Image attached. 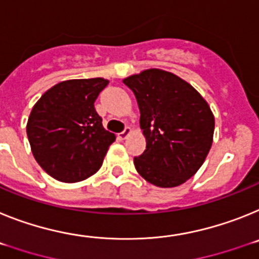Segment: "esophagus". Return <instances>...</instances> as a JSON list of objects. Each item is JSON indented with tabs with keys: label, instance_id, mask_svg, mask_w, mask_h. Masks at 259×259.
<instances>
[{
	"label": "esophagus",
	"instance_id": "1",
	"mask_svg": "<svg viewBox=\"0 0 259 259\" xmlns=\"http://www.w3.org/2000/svg\"><path fill=\"white\" fill-rule=\"evenodd\" d=\"M130 132H132V130H130V127L126 126V127H125V129L122 130V132L118 133V138H120V139H125L127 136H129Z\"/></svg>",
	"mask_w": 259,
	"mask_h": 259
}]
</instances>
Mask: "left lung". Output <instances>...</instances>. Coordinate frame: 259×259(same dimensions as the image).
Segmentation results:
<instances>
[{
    "label": "left lung",
    "instance_id": "1",
    "mask_svg": "<svg viewBox=\"0 0 259 259\" xmlns=\"http://www.w3.org/2000/svg\"><path fill=\"white\" fill-rule=\"evenodd\" d=\"M123 83L136 95L147 143L134 157L136 169L152 185H181L201 168L212 145L215 118L207 102L180 76L159 69Z\"/></svg>",
    "mask_w": 259,
    "mask_h": 259
}]
</instances>
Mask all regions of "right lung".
<instances>
[{
	"mask_svg": "<svg viewBox=\"0 0 259 259\" xmlns=\"http://www.w3.org/2000/svg\"><path fill=\"white\" fill-rule=\"evenodd\" d=\"M107 84L104 78L64 80L33 105L27 137L36 161L53 179L78 183L102 167L116 139L94 105Z\"/></svg>",
	"mask_w": 259,
	"mask_h": 259,
	"instance_id": "obj_1",
	"label": "right lung"
}]
</instances>
